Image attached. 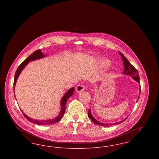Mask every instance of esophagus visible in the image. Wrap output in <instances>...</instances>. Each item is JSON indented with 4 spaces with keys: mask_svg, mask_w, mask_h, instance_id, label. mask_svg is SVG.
Instances as JSON below:
<instances>
[{
    "mask_svg": "<svg viewBox=\"0 0 159 159\" xmlns=\"http://www.w3.org/2000/svg\"><path fill=\"white\" fill-rule=\"evenodd\" d=\"M84 86L82 85V84H79L78 86H77L76 88V92L77 93H80L82 91H84Z\"/></svg>",
    "mask_w": 159,
    "mask_h": 159,
    "instance_id": "34e87169",
    "label": "esophagus"
}]
</instances>
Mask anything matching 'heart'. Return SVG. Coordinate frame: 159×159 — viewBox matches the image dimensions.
Masks as SVG:
<instances>
[{"mask_svg":"<svg viewBox=\"0 0 159 159\" xmlns=\"http://www.w3.org/2000/svg\"><path fill=\"white\" fill-rule=\"evenodd\" d=\"M102 65H103L104 66H106V67H107V66H109V63H108V62L107 61H104L102 62Z\"/></svg>","mask_w":159,"mask_h":159,"instance_id":"heart-1","label":"heart"}]
</instances>
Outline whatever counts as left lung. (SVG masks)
<instances>
[{
    "label": "left lung",
    "mask_w": 159,
    "mask_h": 159,
    "mask_svg": "<svg viewBox=\"0 0 159 159\" xmlns=\"http://www.w3.org/2000/svg\"><path fill=\"white\" fill-rule=\"evenodd\" d=\"M119 53H120V55H121L122 60L123 61L124 71H123V74L130 76L133 79H134L135 81L138 82V83H139V74H138V72L137 70L129 62L128 60L124 56V55L123 53L120 52H119ZM140 92H141V87H140V89H139V94H140ZM139 96H140V95H139V97L138 98V99L139 98ZM88 116L90 118L91 120L93 121L95 124L98 125H99V126H111V125H117V124H119V123L120 124V123H122L123 121H125V119H126V118H125L123 120L119 121V122H116V123H101V122H99L98 120H97L93 117V116L92 115V113H91V109H89L88 110Z\"/></svg>",
    "instance_id": "left-lung-1"
}]
</instances>
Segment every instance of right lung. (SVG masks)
<instances>
[{
  "label": "right lung",
  "instance_id": "1",
  "mask_svg": "<svg viewBox=\"0 0 159 159\" xmlns=\"http://www.w3.org/2000/svg\"><path fill=\"white\" fill-rule=\"evenodd\" d=\"M45 55H43V53H42V52L41 51L40 49L37 50L36 51H34L33 53H31L30 55L27 57L25 60L23 61V62L19 66V67L17 68L16 72H15V77H14V90H15V84L16 82V80L18 79V77L19 75H20L21 72L22 71L24 67L29 63L30 61H31L36 60L38 59H40L42 58L45 57ZM75 88H71L68 90L65 94L62 97V98L61 100V111L60 114L53 119H51V120H35V119H33L30 117H28L26 114L23 113V111L21 110L22 113H23L24 117L31 123H33L34 124H37L39 125H52L57 122L60 120L62 118V117L64 115L65 113V110H66V105L67 103V101L68 100V98L73 95V92H74ZM14 97H15V94H14ZM16 99V98H15Z\"/></svg>",
  "mask_w": 159,
  "mask_h": 159
}]
</instances>
